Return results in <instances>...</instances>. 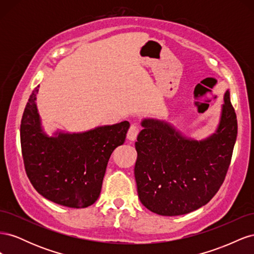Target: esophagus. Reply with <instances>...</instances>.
Returning <instances> with one entry per match:
<instances>
[{
  "instance_id": "1",
  "label": "esophagus",
  "mask_w": 254,
  "mask_h": 254,
  "mask_svg": "<svg viewBox=\"0 0 254 254\" xmlns=\"http://www.w3.org/2000/svg\"><path fill=\"white\" fill-rule=\"evenodd\" d=\"M139 131H140L139 126H137L136 124H132L131 126H130L128 132H127V139L129 141H134L136 139L137 134H139Z\"/></svg>"
}]
</instances>
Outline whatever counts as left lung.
I'll return each mask as SVG.
<instances>
[{"mask_svg":"<svg viewBox=\"0 0 254 254\" xmlns=\"http://www.w3.org/2000/svg\"><path fill=\"white\" fill-rule=\"evenodd\" d=\"M219 124L206 139H190L170 123L144 119L137 135L134 177L142 204L177 216L206 204L224 182L237 135V120L226 91Z\"/></svg>","mask_w":254,"mask_h":254,"instance_id":"left-lung-1","label":"left lung"}]
</instances>
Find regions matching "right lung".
Here are the masks:
<instances>
[{"instance_id":"add662e5","label":"right lung","mask_w":254,"mask_h":254,"mask_svg":"<svg viewBox=\"0 0 254 254\" xmlns=\"http://www.w3.org/2000/svg\"><path fill=\"white\" fill-rule=\"evenodd\" d=\"M38 88L29 96L20 128L26 175L49 200L75 209L87 207L101 194L109 158L124 144L129 122L78 133L57 131L50 136L43 131L37 109Z\"/></svg>"}]
</instances>
